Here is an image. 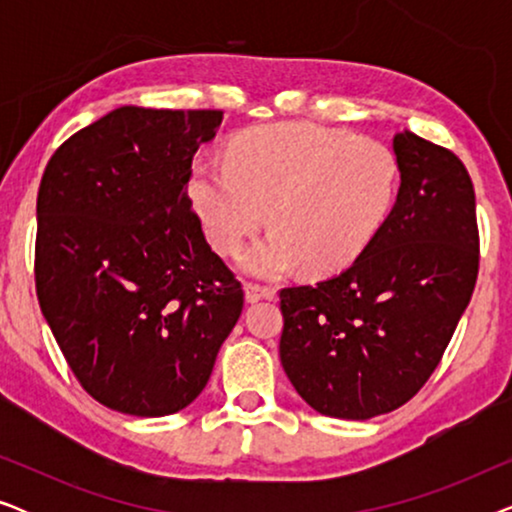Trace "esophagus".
<instances>
[{"instance_id": "1", "label": "esophagus", "mask_w": 512, "mask_h": 512, "mask_svg": "<svg viewBox=\"0 0 512 512\" xmlns=\"http://www.w3.org/2000/svg\"><path fill=\"white\" fill-rule=\"evenodd\" d=\"M244 298H247V303H258V300H272V298H275V289H270V286H261L256 282H247V284H244Z\"/></svg>"}]
</instances>
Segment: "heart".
<instances>
[{
    "label": "heart",
    "instance_id": "1",
    "mask_svg": "<svg viewBox=\"0 0 512 512\" xmlns=\"http://www.w3.org/2000/svg\"><path fill=\"white\" fill-rule=\"evenodd\" d=\"M398 184L401 165L380 139L277 123L237 137L228 163L198 160L188 193L221 254H235L265 219L275 226L242 254L249 275L277 277L300 263L328 275L354 263L375 240Z\"/></svg>",
    "mask_w": 512,
    "mask_h": 512
}]
</instances>
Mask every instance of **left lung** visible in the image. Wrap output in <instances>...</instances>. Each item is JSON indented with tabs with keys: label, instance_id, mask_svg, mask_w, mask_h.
Returning a JSON list of instances; mask_svg holds the SVG:
<instances>
[{
	"label": "left lung",
	"instance_id": "8db88e82",
	"mask_svg": "<svg viewBox=\"0 0 512 512\" xmlns=\"http://www.w3.org/2000/svg\"><path fill=\"white\" fill-rule=\"evenodd\" d=\"M401 186L363 254L279 293V359L321 415L370 419L408 403L440 363L478 279L475 191L452 151L394 135Z\"/></svg>",
	"mask_w": 512,
	"mask_h": 512
}]
</instances>
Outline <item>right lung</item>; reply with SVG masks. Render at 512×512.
Returning <instances> with one entry per match:
<instances>
[{
	"label": "right lung",
	"instance_id": "1",
	"mask_svg": "<svg viewBox=\"0 0 512 512\" xmlns=\"http://www.w3.org/2000/svg\"><path fill=\"white\" fill-rule=\"evenodd\" d=\"M223 111L118 107L67 139L37 195L46 324L95 401L135 417L191 405L244 293L188 198Z\"/></svg>",
	"mask_w": 512,
	"mask_h": 512
}]
</instances>
